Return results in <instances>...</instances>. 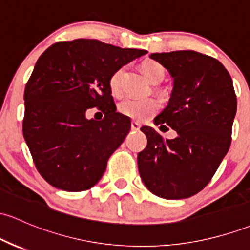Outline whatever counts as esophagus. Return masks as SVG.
Segmentation results:
<instances>
[{"instance_id": "34e87169", "label": "esophagus", "mask_w": 250, "mask_h": 250, "mask_svg": "<svg viewBox=\"0 0 250 250\" xmlns=\"http://www.w3.org/2000/svg\"><path fill=\"white\" fill-rule=\"evenodd\" d=\"M131 129L139 130L140 129V123L136 122V121H133V122H131Z\"/></svg>"}]
</instances>
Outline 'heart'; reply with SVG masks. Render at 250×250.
Segmentation results:
<instances>
[{
	"mask_svg": "<svg viewBox=\"0 0 250 250\" xmlns=\"http://www.w3.org/2000/svg\"><path fill=\"white\" fill-rule=\"evenodd\" d=\"M125 67H119L111 73L109 78V89L112 96L120 97L123 92L122 85V77L125 75ZM141 70L147 79L150 82H154L155 79L164 77V68L159 62L154 60H146L142 62ZM159 103L155 98L153 97H142V98H134L127 97L119 103V111L125 116L130 117L133 120L142 121L147 119L148 116L156 111Z\"/></svg>",
	"mask_w": 250,
	"mask_h": 250,
	"instance_id": "b5f03b06",
	"label": "heart"
}]
</instances>
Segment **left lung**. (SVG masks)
<instances>
[{"label":"left lung","mask_w":250,"mask_h":250,"mask_svg":"<svg viewBox=\"0 0 250 250\" xmlns=\"http://www.w3.org/2000/svg\"><path fill=\"white\" fill-rule=\"evenodd\" d=\"M150 58L173 78L168 103L154 123L160 129L169 125L177 138L164 139L144 125L147 146L138 154L139 173L155 196L188 198L209 184L229 150L237 109L234 85L217 59L199 52L152 53Z\"/></svg>","instance_id":"left-lung-1"}]
</instances>
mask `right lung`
Segmentation results:
<instances>
[{
  "label": "right lung",
  "instance_id": "obj_1",
  "mask_svg": "<svg viewBox=\"0 0 250 250\" xmlns=\"http://www.w3.org/2000/svg\"><path fill=\"white\" fill-rule=\"evenodd\" d=\"M95 39L60 41L38 59L24 89L23 138L41 177L54 188L85 191L96 185L108 159L130 130L116 112L109 78L146 54ZM97 106L103 120L86 119Z\"/></svg>",
  "mask_w": 250,
  "mask_h": 250
}]
</instances>
